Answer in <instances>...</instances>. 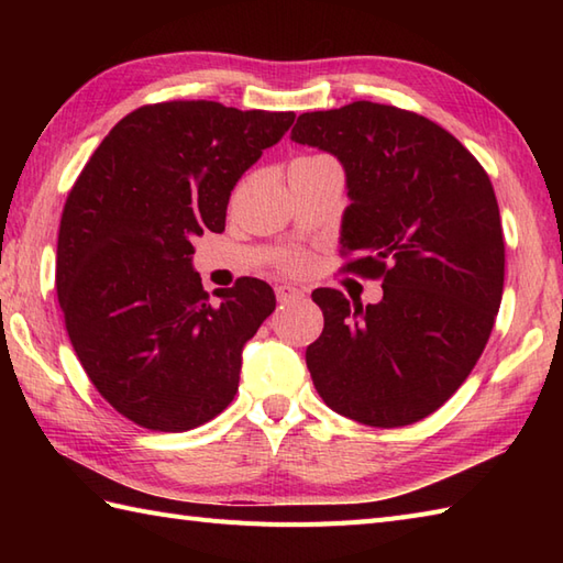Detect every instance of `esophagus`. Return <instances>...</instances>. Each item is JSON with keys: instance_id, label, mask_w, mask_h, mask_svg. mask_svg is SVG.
Returning a JSON list of instances; mask_svg holds the SVG:
<instances>
[{"instance_id": "34e87169", "label": "esophagus", "mask_w": 563, "mask_h": 563, "mask_svg": "<svg viewBox=\"0 0 563 563\" xmlns=\"http://www.w3.org/2000/svg\"><path fill=\"white\" fill-rule=\"evenodd\" d=\"M275 297H278V302H290L295 297H305V292L300 288H292V285H278Z\"/></svg>"}]
</instances>
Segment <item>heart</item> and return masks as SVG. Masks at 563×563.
I'll return each instance as SVG.
<instances>
[{
  "instance_id": "b5f03b06",
  "label": "heart",
  "mask_w": 563,
  "mask_h": 563,
  "mask_svg": "<svg viewBox=\"0 0 563 563\" xmlns=\"http://www.w3.org/2000/svg\"><path fill=\"white\" fill-rule=\"evenodd\" d=\"M302 266V261L300 258H290V261H285V268H290V271H297Z\"/></svg>"
}]
</instances>
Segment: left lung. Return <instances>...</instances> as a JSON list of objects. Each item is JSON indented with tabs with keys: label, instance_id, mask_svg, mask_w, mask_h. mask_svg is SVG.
<instances>
[{
	"label": "left lung",
	"instance_id": "1",
	"mask_svg": "<svg viewBox=\"0 0 563 563\" xmlns=\"http://www.w3.org/2000/svg\"><path fill=\"white\" fill-rule=\"evenodd\" d=\"M295 142L345 172L343 271L382 280L377 305L321 288L324 331L307 367L333 411L399 428L438 411L479 361L504 295L506 246L494 186L457 137L397 106L353 101L302 113Z\"/></svg>",
	"mask_w": 563,
	"mask_h": 563
}]
</instances>
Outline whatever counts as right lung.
<instances>
[{
	"label": "right lung",
	"mask_w": 563,
	"mask_h": 563,
	"mask_svg": "<svg viewBox=\"0 0 563 563\" xmlns=\"http://www.w3.org/2000/svg\"><path fill=\"white\" fill-rule=\"evenodd\" d=\"M292 121V111L218 101L142 106L71 186L57 234L59 309L91 385L133 423L184 433L234 399L242 349L275 295L239 278L212 305L190 242L224 230L236 181Z\"/></svg>",
	"instance_id": "add662e5"
}]
</instances>
